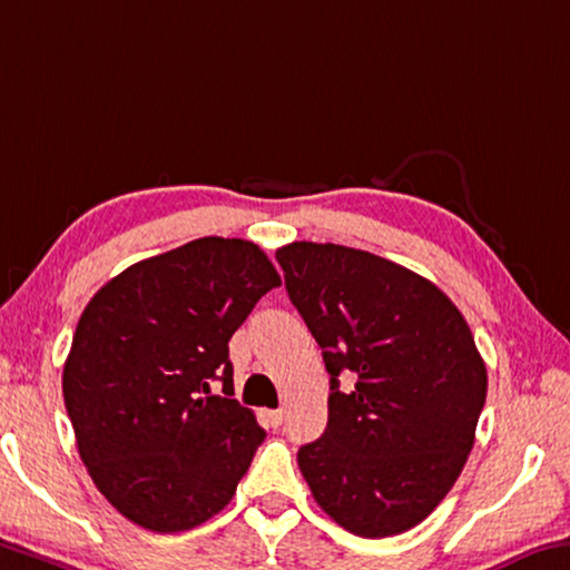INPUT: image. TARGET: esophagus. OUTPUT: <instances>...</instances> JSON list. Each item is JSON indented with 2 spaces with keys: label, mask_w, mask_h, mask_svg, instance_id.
Here are the masks:
<instances>
[{
  "label": "esophagus",
  "mask_w": 570,
  "mask_h": 570,
  "mask_svg": "<svg viewBox=\"0 0 570 570\" xmlns=\"http://www.w3.org/2000/svg\"><path fill=\"white\" fill-rule=\"evenodd\" d=\"M266 421L271 423V426H282L284 423V409H276V411H266Z\"/></svg>",
  "instance_id": "1"
}]
</instances>
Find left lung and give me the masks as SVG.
<instances>
[{"instance_id": "8db88e82", "label": "left lung", "mask_w": 570, "mask_h": 570, "mask_svg": "<svg viewBox=\"0 0 570 570\" xmlns=\"http://www.w3.org/2000/svg\"><path fill=\"white\" fill-rule=\"evenodd\" d=\"M276 261L330 373L327 429L296 454L314 500L360 538L415 528L474 446L487 367L472 330L436 284L375 253L299 240Z\"/></svg>"}]
</instances>
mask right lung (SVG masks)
Masks as SVG:
<instances>
[{
	"instance_id": "obj_1",
	"label": "right lung",
	"mask_w": 570,
	"mask_h": 570,
	"mask_svg": "<svg viewBox=\"0 0 570 570\" xmlns=\"http://www.w3.org/2000/svg\"><path fill=\"white\" fill-rule=\"evenodd\" d=\"M282 284L256 243L197 238L129 266L80 314L62 399L90 480L151 532L203 525L266 439L233 385L228 340Z\"/></svg>"
}]
</instances>
